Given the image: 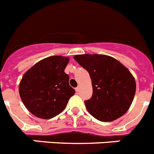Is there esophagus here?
<instances>
[{"mask_svg": "<svg viewBox=\"0 0 154 154\" xmlns=\"http://www.w3.org/2000/svg\"><path fill=\"white\" fill-rule=\"evenodd\" d=\"M79 89H80L79 86H78V87H77V88H75V91H76V92H79Z\"/></svg>", "mask_w": 154, "mask_h": 154, "instance_id": "34e87169", "label": "esophagus"}]
</instances>
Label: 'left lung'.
Returning a JSON list of instances; mask_svg holds the SVG:
<instances>
[{"instance_id":"8db88e82","label":"left lung","mask_w":154,"mask_h":154,"mask_svg":"<svg viewBox=\"0 0 154 154\" xmlns=\"http://www.w3.org/2000/svg\"><path fill=\"white\" fill-rule=\"evenodd\" d=\"M74 60L91 77L92 96L85 101L88 112L104 122L125 115L136 91L135 79L129 70L115 58L105 55H76Z\"/></svg>"}]
</instances>
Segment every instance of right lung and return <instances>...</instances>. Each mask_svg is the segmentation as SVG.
Listing matches in <instances>:
<instances>
[{
    "label": "right lung",
    "mask_w": 154,
    "mask_h": 154,
    "mask_svg": "<svg viewBox=\"0 0 154 154\" xmlns=\"http://www.w3.org/2000/svg\"><path fill=\"white\" fill-rule=\"evenodd\" d=\"M69 59L53 56L38 62L22 77L19 93L28 111L37 118L50 119L66 108L75 93L64 70Z\"/></svg>",
    "instance_id": "obj_1"
}]
</instances>
